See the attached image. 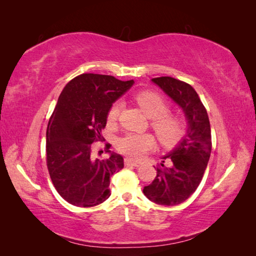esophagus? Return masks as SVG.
<instances>
[{
	"label": "esophagus",
	"mask_w": 256,
	"mask_h": 256,
	"mask_svg": "<svg viewBox=\"0 0 256 256\" xmlns=\"http://www.w3.org/2000/svg\"><path fill=\"white\" fill-rule=\"evenodd\" d=\"M124 162H125V165H132V166H135V167H138V166L142 165V162H136V160H134L132 158H125Z\"/></svg>",
	"instance_id": "obj_1"
}]
</instances>
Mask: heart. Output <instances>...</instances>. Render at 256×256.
Segmentation results:
<instances>
[{"mask_svg":"<svg viewBox=\"0 0 256 256\" xmlns=\"http://www.w3.org/2000/svg\"><path fill=\"white\" fill-rule=\"evenodd\" d=\"M135 100L150 118V126L160 142L166 148H172L184 138L187 132V121L182 116L170 114V106L156 92L143 91ZM124 102L116 100L108 111V122L114 123L121 116ZM156 140L150 133H128L118 140V150L132 158H140L155 148Z\"/></svg>","mask_w":256,"mask_h":256,"instance_id":"b5f03b06","label":"heart"}]
</instances>
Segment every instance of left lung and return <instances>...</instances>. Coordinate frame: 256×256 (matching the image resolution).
I'll use <instances>...</instances> for the list:
<instances>
[{
    "instance_id": "obj_1",
    "label": "left lung",
    "mask_w": 256,
    "mask_h": 256,
    "mask_svg": "<svg viewBox=\"0 0 256 256\" xmlns=\"http://www.w3.org/2000/svg\"><path fill=\"white\" fill-rule=\"evenodd\" d=\"M180 106L188 121L186 136L176 148L162 157L156 177L143 189L150 201L162 206L184 202L198 188L211 154V128L208 113L192 86L172 77L152 79ZM165 160L170 162L166 166Z\"/></svg>"
}]
</instances>
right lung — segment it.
<instances>
[{
    "label": "right lung",
    "mask_w": 256,
    "mask_h": 256,
    "mask_svg": "<svg viewBox=\"0 0 256 256\" xmlns=\"http://www.w3.org/2000/svg\"><path fill=\"white\" fill-rule=\"evenodd\" d=\"M133 82L82 74L59 96L47 126L46 162L54 187L67 202L86 208L110 197V177L124 167L123 157L111 153L108 158H94L92 146L104 140L101 131L108 108ZM110 148L106 143L104 150L110 153Z\"/></svg>",
    "instance_id": "add662e5"
}]
</instances>
